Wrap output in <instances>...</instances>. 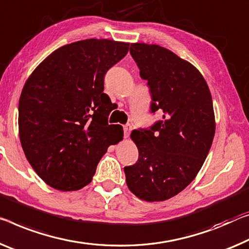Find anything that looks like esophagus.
I'll return each instance as SVG.
<instances>
[{"mask_svg":"<svg viewBox=\"0 0 249 249\" xmlns=\"http://www.w3.org/2000/svg\"><path fill=\"white\" fill-rule=\"evenodd\" d=\"M131 130H132V125L130 124L124 125V138H128V137H129L130 132H131Z\"/></svg>","mask_w":249,"mask_h":249,"instance_id":"esophagus-1","label":"esophagus"}]
</instances>
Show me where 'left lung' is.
I'll use <instances>...</instances> for the list:
<instances>
[{
    "mask_svg": "<svg viewBox=\"0 0 249 249\" xmlns=\"http://www.w3.org/2000/svg\"><path fill=\"white\" fill-rule=\"evenodd\" d=\"M130 54L151 94L150 111L161 120L133 130L139 157L124 167L129 189L147 201L176 196L194 180L215 136L209 88L199 71L156 44L132 43Z\"/></svg>",
    "mask_w": 249,
    "mask_h": 249,
    "instance_id": "1",
    "label": "left lung"
}]
</instances>
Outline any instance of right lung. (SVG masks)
Here are the masks:
<instances>
[{
  "label": "right lung",
  "mask_w": 249,
  "mask_h": 249,
  "mask_svg": "<svg viewBox=\"0 0 249 249\" xmlns=\"http://www.w3.org/2000/svg\"><path fill=\"white\" fill-rule=\"evenodd\" d=\"M129 43L89 39L61 47L23 87L18 132L26 159L52 188L78 190L95 174L110 144L122 140L120 124H109L111 100L105 75L124 59Z\"/></svg>",
  "instance_id": "right-lung-1"
}]
</instances>
